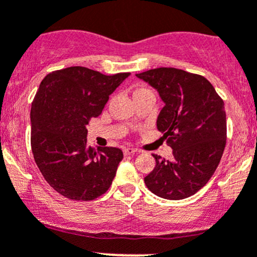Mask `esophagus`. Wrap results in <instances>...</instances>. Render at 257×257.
Here are the masks:
<instances>
[{"mask_svg":"<svg viewBox=\"0 0 257 257\" xmlns=\"http://www.w3.org/2000/svg\"><path fill=\"white\" fill-rule=\"evenodd\" d=\"M137 149L136 148H125L124 149V154H125V156H133V154H136L137 153Z\"/></svg>","mask_w":257,"mask_h":257,"instance_id":"obj_1","label":"esophagus"}]
</instances>
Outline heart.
Returning a JSON list of instances; mask_svg holds the SVG:
<instances>
[{
	"label": "heart",
	"instance_id": "1",
	"mask_svg": "<svg viewBox=\"0 0 257 257\" xmlns=\"http://www.w3.org/2000/svg\"><path fill=\"white\" fill-rule=\"evenodd\" d=\"M138 90H143V89H138ZM138 90H137V91H138Z\"/></svg>",
	"mask_w": 257,
	"mask_h": 257
}]
</instances>
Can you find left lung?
I'll return each mask as SVG.
<instances>
[{
    "instance_id": "left-lung-1",
    "label": "left lung",
    "mask_w": 257,
    "mask_h": 257,
    "mask_svg": "<svg viewBox=\"0 0 257 257\" xmlns=\"http://www.w3.org/2000/svg\"><path fill=\"white\" fill-rule=\"evenodd\" d=\"M137 76L164 101L157 128L173 149L169 161L153 154L156 167L146 186L158 197L183 200L200 191L220 163L227 137L223 100L205 76L181 69H151Z\"/></svg>"
}]
</instances>
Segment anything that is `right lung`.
Masks as SVG:
<instances>
[{
	"label": "right lung",
	"instance_id": "add662e5",
	"mask_svg": "<svg viewBox=\"0 0 257 257\" xmlns=\"http://www.w3.org/2000/svg\"><path fill=\"white\" fill-rule=\"evenodd\" d=\"M129 73L104 75L84 68L49 73L31 108V149L47 183L73 201H93L111 186L123 152L86 143V125Z\"/></svg>",
	"mask_w": 257,
	"mask_h": 257
}]
</instances>
